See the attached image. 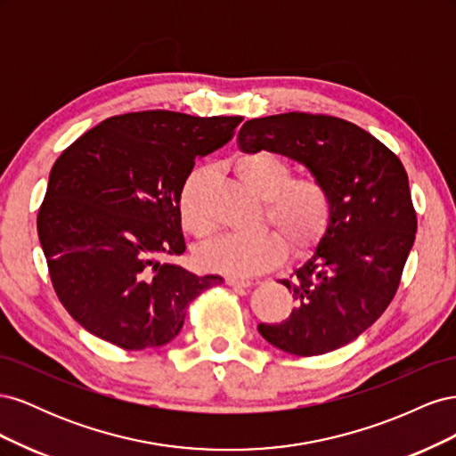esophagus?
<instances>
[{
    "label": "esophagus",
    "mask_w": 456,
    "mask_h": 456,
    "mask_svg": "<svg viewBox=\"0 0 456 456\" xmlns=\"http://www.w3.org/2000/svg\"><path fill=\"white\" fill-rule=\"evenodd\" d=\"M226 283H228V285H233V287H251V281H249V280L233 278V275H228V278H226Z\"/></svg>",
    "instance_id": "obj_1"
}]
</instances>
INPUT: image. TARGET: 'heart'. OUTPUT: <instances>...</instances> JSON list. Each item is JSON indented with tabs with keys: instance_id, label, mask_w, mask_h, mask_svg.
Wrapping results in <instances>:
<instances>
[{
	"instance_id": "heart-1",
	"label": "heart",
	"mask_w": 456,
	"mask_h": 456,
	"mask_svg": "<svg viewBox=\"0 0 456 456\" xmlns=\"http://www.w3.org/2000/svg\"><path fill=\"white\" fill-rule=\"evenodd\" d=\"M233 173L253 194L265 200L266 216L279 232L266 228L253 236L230 233L218 238L200 253L207 270L232 275L262 273L285 258L283 237L297 251L322 238L329 224L330 200L317 178H291V163L268 150H251L238 156L233 159ZM205 188L207 169L196 167L188 173L178 194V213L184 228L201 240L215 232L213 218L207 211Z\"/></svg>"
}]
</instances>
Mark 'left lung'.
Wrapping results in <instances>:
<instances>
[{
  "label": "left lung",
  "instance_id": "8db88e82",
  "mask_svg": "<svg viewBox=\"0 0 456 456\" xmlns=\"http://www.w3.org/2000/svg\"><path fill=\"white\" fill-rule=\"evenodd\" d=\"M238 144L302 163L329 191V224L314 255L280 281L297 308L281 323H258V333L287 354L333 352L379 320L402 280L417 233L403 163L362 127L323 114L249 119Z\"/></svg>",
  "mask_w": 456,
  "mask_h": 456
}]
</instances>
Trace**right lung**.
<instances>
[{"instance_id":"1","label":"right lung","mask_w":456,"mask_h":456,"mask_svg":"<svg viewBox=\"0 0 456 456\" xmlns=\"http://www.w3.org/2000/svg\"><path fill=\"white\" fill-rule=\"evenodd\" d=\"M241 119L114 116L54 161L37 236L54 293L91 335L123 350L163 346L190 302L224 281L161 258L186 251L178 194L196 158L224 146Z\"/></svg>"}]
</instances>
